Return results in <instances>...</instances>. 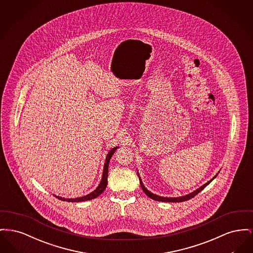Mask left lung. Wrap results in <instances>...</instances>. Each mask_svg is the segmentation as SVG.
I'll return each mask as SVG.
<instances>
[{"instance_id":"8db88e82","label":"left lung","mask_w":253,"mask_h":253,"mask_svg":"<svg viewBox=\"0 0 253 253\" xmlns=\"http://www.w3.org/2000/svg\"><path fill=\"white\" fill-rule=\"evenodd\" d=\"M217 175H218V174H216L211 181H209L208 183H206L205 185H203V186L199 187L198 189L194 190L193 192H191V193H189V194H187V195L182 196V197H174V198H173V197H170V198H169V197H162V196H158V195H156V194H153V193H152V192H150L149 190H147L146 187H145V186H144V184H143V182H142V180H141V178H140V176H139V173H138V176H139V179H140V185H141V187H142V189L144 190V192L146 193V195H147L149 198L155 200V201H161V202H170V203H171V202H172V203L185 202V201H187V200L193 198L194 196H196V195L199 193L200 191H202V190H203L206 186H208L209 184H211V183L212 182L213 179H215V178H216V176H217Z\"/></svg>"}]
</instances>
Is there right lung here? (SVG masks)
<instances>
[{
	"instance_id": "add662e5",
	"label": "right lung",
	"mask_w": 253,
	"mask_h": 253,
	"mask_svg": "<svg viewBox=\"0 0 253 253\" xmlns=\"http://www.w3.org/2000/svg\"><path fill=\"white\" fill-rule=\"evenodd\" d=\"M118 148V146L116 147H113L109 150V152L107 153V158H106V162H105V166H104V171H103V176H102V180H101V183L99 184V186H97V188L92 191L91 193L85 195V196H83V197H79V198H71V199H66V198H62V197H59V196H56V198L58 199L62 200V201H66V202H84V201H88V200H92L96 197H98L99 195H101L104 190L106 189L107 185V173H108V164H109V161L110 158L112 157L113 153L115 152V150Z\"/></svg>"
}]
</instances>
